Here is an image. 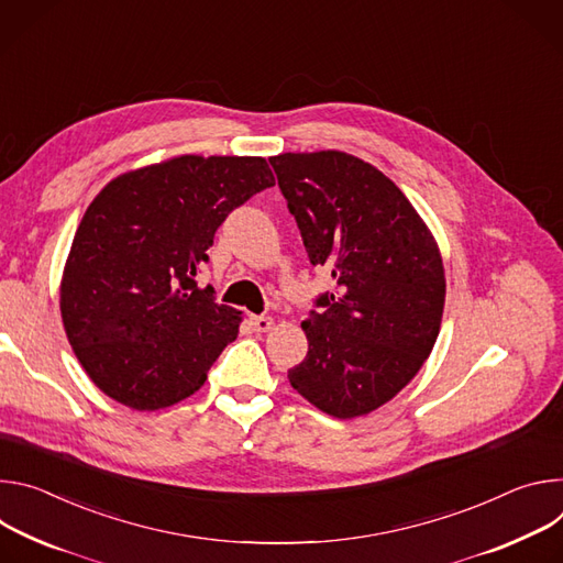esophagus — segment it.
<instances>
[{"label": "esophagus", "mask_w": 563, "mask_h": 563, "mask_svg": "<svg viewBox=\"0 0 563 563\" xmlns=\"http://www.w3.org/2000/svg\"><path fill=\"white\" fill-rule=\"evenodd\" d=\"M250 327H253L257 333H266L273 327V318H268V316H250Z\"/></svg>", "instance_id": "1"}]
</instances>
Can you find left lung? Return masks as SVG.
I'll use <instances>...</instances> for the list:
<instances>
[{"mask_svg": "<svg viewBox=\"0 0 563 563\" xmlns=\"http://www.w3.org/2000/svg\"><path fill=\"white\" fill-rule=\"evenodd\" d=\"M271 165L310 264L333 277L288 380L329 416H364L411 383L439 338V245L396 183L351 154L288 152Z\"/></svg>", "mask_w": 563, "mask_h": 563, "instance_id": "obj_1", "label": "left lung"}]
</instances>
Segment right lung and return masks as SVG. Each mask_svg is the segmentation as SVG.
Returning <instances> with one entry per match:
<instances>
[{
    "instance_id": "add662e5",
    "label": "right lung",
    "mask_w": 563,
    "mask_h": 563,
    "mask_svg": "<svg viewBox=\"0 0 563 563\" xmlns=\"http://www.w3.org/2000/svg\"><path fill=\"white\" fill-rule=\"evenodd\" d=\"M275 185L260 156H178L113 178L87 208L59 288L67 338L93 385L139 411L208 380L241 313L199 288L217 228Z\"/></svg>"
}]
</instances>
